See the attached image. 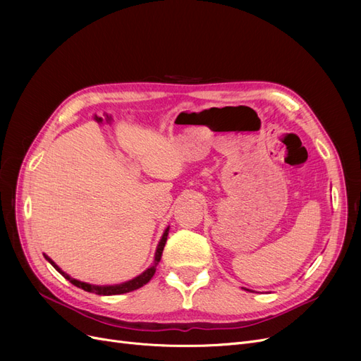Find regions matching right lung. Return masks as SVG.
I'll return each instance as SVG.
<instances>
[{"label":"right lung","instance_id":"1","mask_svg":"<svg viewBox=\"0 0 361 361\" xmlns=\"http://www.w3.org/2000/svg\"><path fill=\"white\" fill-rule=\"evenodd\" d=\"M167 235H169V227L166 228V232H164V235H162V238H161V241H159V244H158L157 253H155V265H154V267H150V268H147V269L143 272V274H140L138 277H135V279H133V280H129V281H126V283H122V285H116V286H93V285H89V283H82V281L75 280V279L69 277V276L66 274V272H63V271H61L56 264H54V262H52L48 256H45V257L48 259L49 264L60 272V274H63V277H64V279L69 280L73 286H76V288H81V289H84L85 292H92V293H97V295H117V293H126V292L135 290V289H138V288H141V286H145L146 283H147L152 277H154L155 271H157V265H158V262L161 260V256H162L164 245H166V243H167Z\"/></svg>","mask_w":361,"mask_h":361}]
</instances>
